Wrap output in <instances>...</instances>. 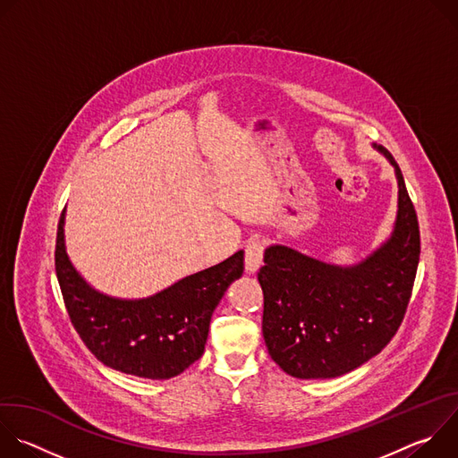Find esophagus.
Instances as JSON below:
<instances>
[{
    "mask_svg": "<svg viewBox=\"0 0 458 458\" xmlns=\"http://www.w3.org/2000/svg\"><path fill=\"white\" fill-rule=\"evenodd\" d=\"M263 255H265V239L259 235L251 237L244 248V268L248 274H255L259 267L263 265Z\"/></svg>",
    "mask_w": 458,
    "mask_h": 458,
    "instance_id": "34e87169",
    "label": "esophagus"
}]
</instances>
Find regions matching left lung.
Here are the masks:
<instances>
[{
	"label": "left lung",
	"instance_id": "obj_1",
	"mask_svg": "<svg viewBox=\"0 0 458 458\" xmlns=\"http://www.w3.org/2000/svg\"><path fill=\"white\" fill-rule=\"evenodd\" d=\"M391 237L355 267L326 265L283 244L265 251L257 279L265 295L263 335L270 357L295 378L344 375L394 339L411 299L420 232L403 172Z\"/></svg>",
	"mask_w": 458,
	"mask_h": 458
}]
</instances>
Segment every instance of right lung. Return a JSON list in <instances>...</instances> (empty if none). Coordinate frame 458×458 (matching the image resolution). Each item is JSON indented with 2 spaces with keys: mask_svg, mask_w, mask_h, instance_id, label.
<instances>
[{
  "mask_svg": "<svg viewBox=\"0 0 458 458\" xmlns=\"http://www.w3.org/2000/svg\"><path fill=\"white\" fill-rule=\"evenodd\" d=\"M64 210L55 237V276L71 322L105 366L143 378H172L198 360L210 318L228 286L242 276L244 251L138 301L96 292L64 251Z\"/></svg>",
  "mask_w": 458,
  "mask_h": 458,
  "instance_id": "add662e5",
  "label": "right lung"
}]
</instances>
